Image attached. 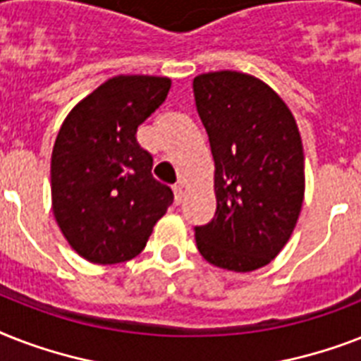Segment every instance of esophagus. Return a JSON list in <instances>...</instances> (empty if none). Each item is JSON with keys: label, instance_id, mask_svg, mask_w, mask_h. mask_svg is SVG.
<instances>
[{"label": "esophagus", "instance_id": "esophagus-1", "mask_svg": "<svg viewBox=\"0 0 361 361\" xmlns=\"http://www.w3.org/2000/svg\"><path fill=\"white\" fill-rule=\"evenodd\" d=\"M183 197H185V191H183V185H181V183H178V185L174 187V200H176V204H181V200H183Z\"/></svg>", "mask_w": 361, "mask_h": 361}]
</instances>
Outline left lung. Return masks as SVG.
I'll list each match as a JSON object with an SVG mask.
<instances>
[{"label": "left lung", "mask_w": 361, "mask_h": 361, "mask_svg": "<svg viewBox=\"0 0 361 361\" xmlns=\"http://www.w3.org/2000/svg\"><path fill=\"white\" fill-rule=\"evenodd\" d=\"M192 93L214 155L217 198L214 219L195 226L198 251L217 268H262L285 247L302 209L296 120L268 84L245 73L198 75Z\"/></svg>", "instance_id": "1"}]
</instances>
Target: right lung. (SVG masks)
Masks as SVG:
<instances>
[{
	"label": "right lung",
	"instance_id": "1",
	"mask_svg": "<svg viewBox=\"0 0 361 361\" xmlns=\"http://www.w3.org/2000/svg\"><path fill=\"white\" fill-rule=\"evenodd\" d=\"M166 76L120 75L65 118L52 152V208L69 245L93 264L127 262L174 200L152 176L138 125L169 95Z\"/></svg>",
	"mask_w": 361,
	"mask_h": 361
}]
</instances>
